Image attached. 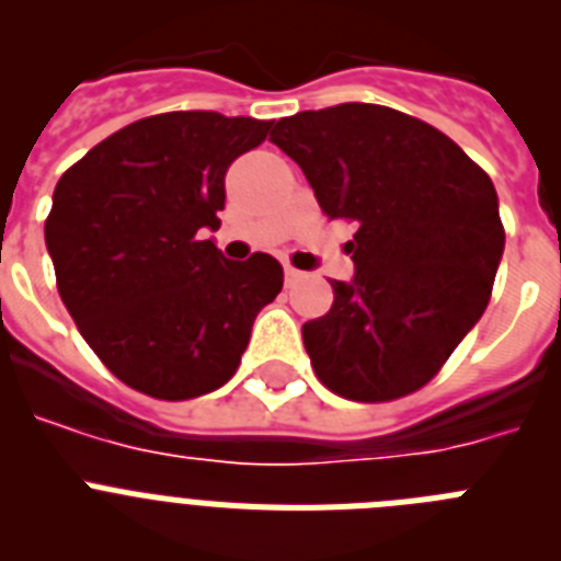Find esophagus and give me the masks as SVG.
<instances>
[{
  "mask_svg": "<svg viewBox=\"0 0 561 561\" xmlns=\"http://www.w3.org/2000/svg\"><path fill=\"white\" fill-rule=\"evenodd\" d=\"M300 277H304V272L295 270V266H286V270H284V280H286V286L297 284V280H300Z\"/></svg>",
  "mask_w": 561,
  "mask_h": 561,
  "instance_id": "1",
  "label": "esophagus"
}]
</instances>
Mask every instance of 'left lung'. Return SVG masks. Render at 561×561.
Wrapping results in <instances>:
<instances>
[{
	"instance_id": "8db88e82",
	"label": "left lung",
	"mask_w": 561,
	"mask_h": 561,
	"mask_svg": "<svg viewBox=\"0 0 561 561\" xmlns=\"http://www.w3.org/2000/svg\"><path fill=\"white\" fill-rule=\"evenodd\" d=\"M270 140L329 219L356 221L354 277L304 325L314 374L354 401L424 388L492 297L505 247L492 180L447 134L374 103L297 112Z\"/></svg>"
}]
</instances>
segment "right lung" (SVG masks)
<instances>
[{"label": "right lung", "instance_id": "obj_1", "mask_svg": "<svg viewBox=\"0 0 561 561\" xmlns=\"http://www.w3.org/2000/svg\"><path fill=\"white\" fill-rule=\"evenodd\" d=\"M272 121L168 112L114 131L53 193L44 241L89 348L128 388L196 399L236 374L257 311L284 289L266 252L221 255L227 168Z\"/></svg>", "mask_w": 561, "mask_h": 561}]
</instances>
